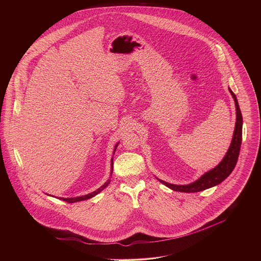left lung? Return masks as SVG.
<instances>
[{
	"mask_svg": "<svg viewBox=\"0 0 261 261\" xmlns=\"http://www.w3.org/2000/svg\"><path fill=\"white\" fill-rule=\"evenodd\" d=\"M229 92L231 93L234 101H235V107H236V125H235V130L234 134L232 138L231 145L229 149L227 150L223 160L220 162V163L215 166L213 169L210 171L205 172L203 175H201L198 180H196L193 183H190L188 185H175V184H170L167 183L163 180H161L156 178L161 183L169 189L177 191V192H182V193H197L200 192L206 189H210L211 187L216 186L223 182L224 180L232 173L236 166L239 153H240V149H241V144H242V133H243V116L241 113V110L238 103L236 95L232 92V90L229 88Z\"/></svg>",
	"mask_w": 261,
	"mask_h": 261,
	"instance_id": "8db88e82",
	"label": "left lung"
}]
</instances>
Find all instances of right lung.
I'll use <instances>...</instances> for the list:
<instances>
[{
	"instance_id": "1",
	"label": "right lung",
	"mask_w": 261,
	"mask_h": 261,
	"mask_svg": "<svg viewBox=\"0 0 261 261\" xmlns=\"http://www.w3.org/2000/svg\"><path fill=\"white\" fill-rule=\"evenodd\" d=\"M118 144H119V142H117V144H116L115 147H114L113 154H114V152H115V150H116V148H117ZM111 162H111V176H112V170H113V156H112ZM111 176H110V179H109L102 186L99 187V189H97L96 191H94V192H92V193H90V194H88V195L81 196V197H75V198H58V199L64 200V201H66V202H70V203H73V202H76V201H81V200H86V199H92L93 197H95L96 195H98L99 193H100L105 188H107V186L110 184V182H111ZM48 196H50V195H48ZM50 197H54V196H50Z\"/></svg>"
}]
</instances>
